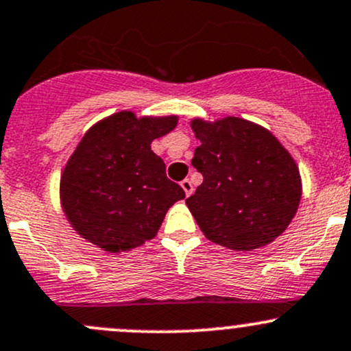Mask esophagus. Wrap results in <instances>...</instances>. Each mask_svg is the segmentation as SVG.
<instances>
[{"mask_svg": "<svg viewBox=\"0 0 351 351\" xmlns=\"http://www.w3.org/2000/svg\"><path fill=\"white\" fill-rule=\"evenodd\" d=\"M180 184H182L184 195H186V196H190L191 193H193V184H191L190 180H183V182L180 183Z\"/></svg>", "mask_w": 351, "mask_h": 351, "instance_id": "1", "label": "esophagus"}]
</instances>
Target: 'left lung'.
Here are the masks:
<instances>
[{"label": "left lung", "mask_w": 351, "mask_h": 351, "mask_svg": "<svg viewBox=\"0 0 351 351\" xmlns=\"http://www.w3.org/2000/svg\"><path fill=\"white\" fill-rule=\"evenodd\" d=\"M199 146L191 165L203 183L186 199L198 226L213 243L252 252L278 238L302 198L298 167L263 126L226 117L191 119Z\"/></svg>", "instance_id": "8db88e82"}]
</instances>
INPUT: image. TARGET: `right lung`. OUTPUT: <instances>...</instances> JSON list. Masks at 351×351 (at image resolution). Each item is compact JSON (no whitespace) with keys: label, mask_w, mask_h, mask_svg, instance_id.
I'll use <instances>...</instances> for the list:
<instances>
[{"label":"right lung","mask_w":351,"mask_h":351,"mask_svg":"<svg viewBox=\"0 0 351 351\" xmlns=\"http://www.w3.org/2000/svg\"><path fill=\"white\" fill-rule=\"evenodd\" d=\"M176 123V114L138 118L119 111L84 133L60 182L61 208L80 237L110 253L130 252L156 237L184 191L167 178L152 141Z\"/></svg>","instance_id":"right-lung-1"}]
</instances>
